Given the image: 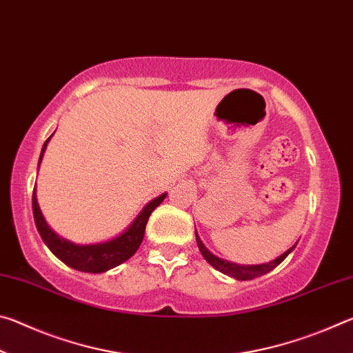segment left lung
<instances>
[{
  "mask_svg": "<svg viewBox=\"0 0 353 353\" xmlns=\"http://www.w3.org/2000/svg\"><path fill=\"white\" fill-rule=\"evenodd\" d=\"M196 243H198V248L201 250V254L204 255V259L210 263V265L214 268V270H218L219 272L225 274V276H230L236 280H252L255 277H260V276H265L270 271H272L274 268L279 266L280 263H282L286 256L290 255V252H292L296 248V244L292 248H290L286 252H283L280 256H277L276 260H272L270 263H263V265H236V263H232V261H227L223 259H218L216 255H213L210 250H208L204 243L201 241V238L198 236V232H196Z\"/></svg>",
  "mask_w": 353,
  "mask_h": 353,
  "instance_id": "1",
  "label": "left lung"
}]
</instances>
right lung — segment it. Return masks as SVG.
Returning a JSON list of instances; mask_svg holds the SVG:
<instances>
[{
	"mask_svg": "<svg viewBox=\"0 0 353 353\" xmlns=\"http://www.w3.org/2000/svg\"><path fill=\"white\" fill-rule=\"evenodd\" d=\"M51 137L45 141L43 148H41L39 166L41 159H43L46 145L48 141L51 140ZM165 198L166 193L160 194L159 198L152 199L151 202H148V204L143 207V210L139 213V216L132 221V224H130L121 235L113 238V240L98 244H74L65 240L62 236H59L56 232H52L50 229V225L46 224L43 214L40 212L37 196H35V188L32 193V212L35 225H37L41 240L45 241L46 246L50 248L51 252L54 254L59 260L77 271L101 274L121 265V263L129 260L130 256L137 252V249L140 248V244L143 241V236H145V229L149 216H151V213L155 210V207L162 204V201Z\"/></svg>",
	"mask_w": 353,
	"mask_h": 353,
	"instance_id": "right-lung-1",
	"label": "right lung"
}]
</instances>
